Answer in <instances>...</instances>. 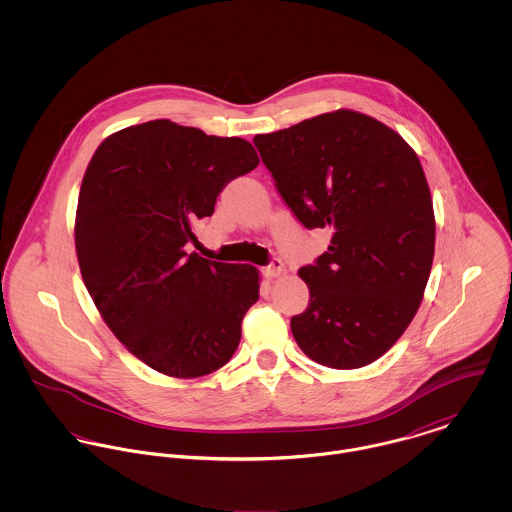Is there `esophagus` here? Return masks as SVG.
Here are the masks:
<instances>
[{"label": "esophagus", "instance_id": "1", "mask_svg": "<svg viewBox=\"0 0 512 512\" xmlns=\"http://www.w3.org/2000/svg\"><path fill=\"white\" fill-rule=\"evenodd\" d=\"M284 274H286V266H284V262L278 260V258H274L272 264L264 268V276H266V278H280V276H284Z\"/></svg>", "mask_w": 512, "mask_h": 512}]
</instances>
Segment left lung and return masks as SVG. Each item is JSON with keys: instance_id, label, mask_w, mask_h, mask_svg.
<instances>
[{"instance_id": "8db88e82", "label": "left lung", "mask_w": 512, "mask_h": 512, "mask_svg": "<svg viewBox=\"0 0 512 512\" xmlns=\"http://www.w3.org/2000/svg\"><path fill=\"white\" fill-rule=\"evenodd\" d=\"M293 215L331 244L299 270L309 305L292 317L299 349L329 368L380 359L408 329L432 272L430 185L406 140L355 110L254 136Z\"/></svg>"}]
</instances>
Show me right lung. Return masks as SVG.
<instances>
[{
    "label": "right lung",
    "mask_w": 512,
    "mask_h": 512,
    "mask_svg": "<svg viewBox=\"0 0 512 512\" xmlns=\"http://www.w3.org/2000/svg\"><path fill=\"white\" fill-rule=\"evenodd\" d=\"M258 163L242 138L151 120L110 134L84 171L74 219L84 286L118 341L161 374H211L240 343L258 268L185 246L222 187Z\"/></svg>",
    "instance_id": "add662e5"
}]
</instances>
